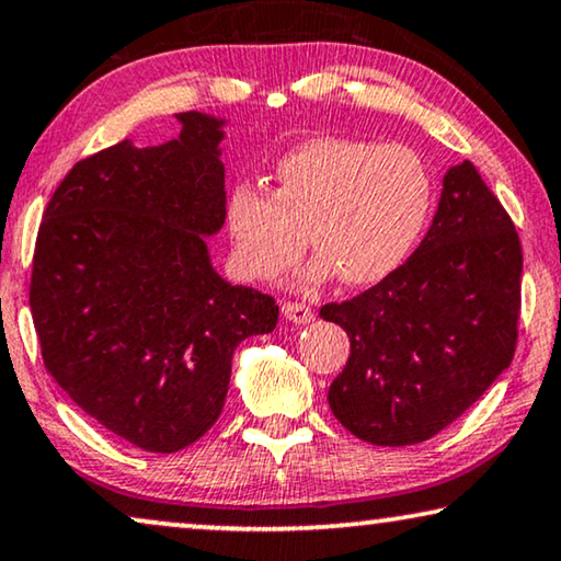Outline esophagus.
I'll return each instance as SVG.
<instances>
[{"label": "esophagus", "instance_id": "1", "mask_svg": "<svg viewBox=\"0 0 561 561\" xmlns=\"http://www.w3.org/2000/svg\"><path fill=\"white\" fill-rule=\"evenodd\" d=\"M282 314L289 322H295V325H305V322H310L314 318L312 307L305 302H297V299H287V302L282 305Z\"/></svg>", "mask_w": 561, "mask_h": 561}]
</instances>
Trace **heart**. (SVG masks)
<instances>
[{
    "label": "heart",
    "mask_w": 561,
    "mask_h": 561,
    "mask_svg": "<svg viewBox=\"0 0 561 561\" xmlns=\"http://www.w3.org/2000/svg\"><path fill=\"white\" fill-rule=\"evenodd\" d=\"M435 183L427 162L404 145L320 137L277 162L274 191L231 187L226 228L233 262L251 279L272 282L297 264L310 233L314 279H383L409 256L427 226Z\"/></svg>",
    "instance_id": "b5f03b06"
}]
</instances>
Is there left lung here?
<instances>
[{
	"label": "left lung",
	"mask_w": 561,
	"mask_h": 561,
	"mask_svg": "<svg viewBox=\"0 0 561 561\" xmlns=\"http://www.w3.org/2000/svg\"><path fill=\"white\" fill-rule=\"evenodd\" d=\"M524 254L514 220L470 162L449 168L420 249L320 318L351 337L330 383L335 420L370 445L435 437L511 366Z\"/></svg>",
	"instance_id": "1"
}]
</instances>
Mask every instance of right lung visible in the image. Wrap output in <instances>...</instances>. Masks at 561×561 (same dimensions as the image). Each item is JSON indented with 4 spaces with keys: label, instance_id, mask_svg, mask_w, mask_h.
<instances>
[{
    "label": "right lung",
    "instance_id": "right-lung-1",
    "mask_svg": "<svg viewBox=\"0 0 561 561\" xmlns=\"http://www.w3.org/2000/svg\"><path fill=\"white\" fill-rule=\"evenodd\" d=\"M160 147L129 139L76 162L43 213L30 310L45 370L147 453L201 439L224 409L231 356L272 333L279 307L210 266L226 220L220 122L178 114Z\"/></svg>",
    "mask_w": 561,
    "mask_h": 561
}]
</instances>
